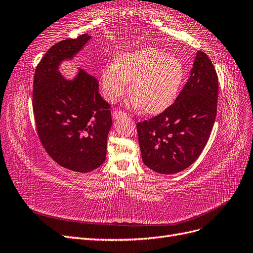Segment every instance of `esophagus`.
Returning a JSON list of instances; mask_svg holds the SVG:
<instances>
[{
  "label": "esophagus",
  "mask_w": 253,
  "mask_h": 253,
  "mask_svg": "<svg viewBox=\"0 0 253 253\" xmlns=\"http://www.w3.org/2000/svg\"><path fill=\"white\" fill-rule=\"evenodd\" d=\"M112 115H113V117H114L115 119H119V118H121V117H126V114L125 112L118 111V110L113 111Z\"/></svg>",
  "instance_id": "esophagus-1"
}]
</instances>
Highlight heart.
<instances>
[{"label":"heart","instance_id":"1","mask_svg":"<svg viewBox=\"0 0 253 253\" xmlns=\"http://www.w3.org/2000/svg\"><path fill=\"white\" fill-rule=\"evenodd\" d=\"M185 77V68L176 57L154 47L125 52L101 72L103 94L114 102L127 89L134 103L150 114L159 113L175 100Z\"/></svg>","mask_w":253,"mask_h":253}]
</instances>
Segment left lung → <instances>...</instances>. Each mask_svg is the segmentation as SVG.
<instances>
[{
	"label": "left lung",
	"instance_id": "obj_1",
	"mask_svg": "<svg viewBox=\"0 0 253 253\" xmlns=\"http://www.w3.org/2000/svg\"><path fill=\"white\" fill-rule=\"evenodd\" d=\"M218 77L211 60L198 50L191 76L174 103L137 124L143 164L159 174L187 169L202 154L217 111Z\"/></svg>",
	"mask_w": 253,
	"mask_h": 253
}]
</instances>
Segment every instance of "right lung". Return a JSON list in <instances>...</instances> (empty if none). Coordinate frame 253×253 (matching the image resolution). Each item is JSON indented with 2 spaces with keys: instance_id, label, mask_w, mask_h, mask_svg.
Segmentation results:
<instances>
[{
  "instance_id": "add662e5",
  "label": "right lung",
  "mask_w": 253,
  "mask_h": 253,
  "mask_svg": "<svg viewBox=\"0 0 253 253\" xmlns=\"http://www.w3.org/2000/svg\"><path fill=\"white\" fill-rule=\"evenodd\" d=\"M89 38L84 34L53 44L36 67L33 89L36 129L43 148L59 166L80 173L104 163L112 126L110 104L98 93L95 76L80 70L77 78L68 81L58 66Z\"/></svg>"
}]
</instances>
